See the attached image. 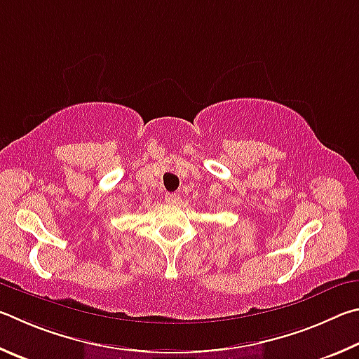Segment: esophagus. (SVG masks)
Listing matches in <instances>:
<instances>
[{
  "label": "esophagus",
  "instance_id": "esophagus-1",
  "mask_svg": "<svg viewBox=\"0 0 359 359\" xmlns=\"http://www.w3.org/2000/svg\"><path fill=\"white\" fill-rule=\"evenodd\" d=\"M180 200H181V197L178 196V194H165V202L167 203H170V205H176V203H180Z\"/></svg>",
  "mask_w": 359,
  "mask_h": 359
}]
</instances>
